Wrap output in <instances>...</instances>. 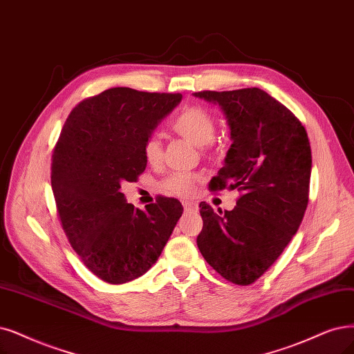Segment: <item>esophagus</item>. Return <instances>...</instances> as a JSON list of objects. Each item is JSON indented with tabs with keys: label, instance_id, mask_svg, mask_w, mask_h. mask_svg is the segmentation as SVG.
<instances>
[{
	"label": "esophagus",
	"instance_id": "obj_1",
	"mask_svg": "<svg viewBox=\"0 0 354 354\" xmlns=\"http://www.w3.org/2000/svg\"><path fill=\"white\" fill-rule=\"evenodd\" d=\"M182 205H184L185 210H191V208L195 207V203H192V201H184V203H182Z\"/></svg>",
	"mask_w": 354,
	"mask_h": 354
}]
</instances>
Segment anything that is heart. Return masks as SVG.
<instances>
[{
    "label": "heart",
    "instance_id": "b5f03b06",
    "mask_svg": "<svg viewBox=\"0 0 354 354\" xmlns=\"http://www.w3.org/2000/svg\"><path fill=\"white\" fill-rule=\"evenodd\" d=\"M172 129L191 141L194 146L201 147L203 151H207L216 138L217 122L214 115L205 108L187 106L172 121ZM142 156L146 162L153 166L162 162V144L154 136L144 140ZM160 188L167 194L176 195V197H192L195 192V176L184 172L170 174L162 180Z\"/></svg>",
    "mask_w": 354,
    "mask_h": 354
}]
</instances>
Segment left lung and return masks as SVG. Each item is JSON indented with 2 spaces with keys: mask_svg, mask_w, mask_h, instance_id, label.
Listing matches in <instances>:
<instances>
[{
  "mask_svg": "<svg viewBox=\"0 0 354 354\" xmlns=\"http://www.w3.org/2000/svg\"><path fill=\"white\" fill-rule=\"evenodd\" d=\"M194 95L218 103L233 140L208 188L239 191L230 212L214 213L200 203L198 250L221 277L250 286L276 263L302 223L312 167L309 138L297 116L258 87Z\"/></svg>",
  "mask_w": 354,
  "mask_h": 354,
  "instance_id": "1",
  "label": "left lung"
}]
</instances>
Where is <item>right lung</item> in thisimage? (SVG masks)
Returning a JSON list of instances; mask_svg holds the SVG:
<instances>
[{
  "instance_id": "1",
  "label": "right lung",
  "mask_w": 354,
  "mask_h": 354,
  "mask_svg": "<svg viewBox=\"0 0 354 354\" xmlns=\"http://www.w3.org/2000/svg\"><path fill=\"white\" fill-rule=\"evenodd\" d=\"M180 99L108 88L78 103L61 129L50 163L57 213L73 250L103 281L122 284L149 271L184 210L159 197L142 212L121 192L146 169L144 140Z\"/></svg>"
}]
</instances>
